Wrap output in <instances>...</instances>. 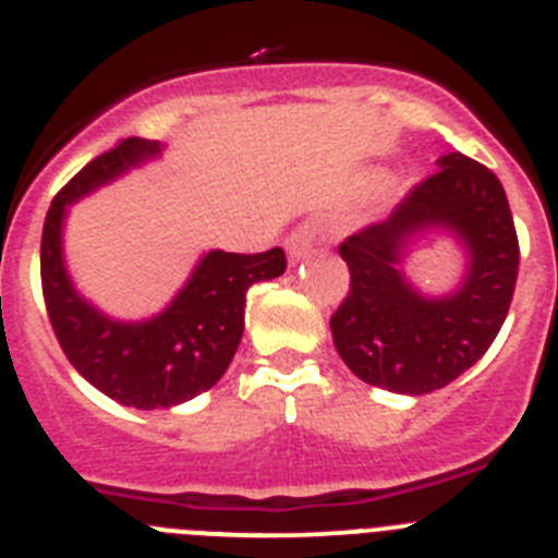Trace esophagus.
Instances as JSON below:
<instances>
[{
	"instance_id": "obj_1",
	"label": "esophagus",
	"mask_w": 558,
	"mask_h": 558,
	"mask_svg": "<svg viewBox=\"0 0 558 558\" xmlns=\"http://www.w3.org/2000/svg\"><path fill=\"white\" fill-rule=\"evenodd\" d=\"M314 235H316V225L305 222L300 225L289 239H286V255H289L291 264H298L300 258H305V253H308L311 244H314Z\"/></svg>"
}]
</instances>
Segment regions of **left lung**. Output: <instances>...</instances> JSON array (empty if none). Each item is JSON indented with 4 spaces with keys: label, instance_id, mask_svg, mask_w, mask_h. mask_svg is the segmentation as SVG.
<instances>
[{
    "label": "left lung",
    "instance_id": "obj_1",
    "mask_svg": "<svg viewBox=\"0 0 558 558\" xmlns=\"http://www.w3.org/2000/svg\"><path fill=\"white\" fill-rule=\"evenodd\" d=\"M436 167L386 222L339 247L350 291L330 316L333 344L350 373L398 395H428L470 369L498 336L517 283L520 247L500 180L461 153ZM430 232L465 255L462 280L441 295L402 272L410 244Z\"/></svg>",
    "mask_w": 558,
    "mask_h": 558
}]
</instances>
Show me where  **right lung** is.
Instances as JSON below:
<instances>
[{"label": "right lung", "instance_id": "add662e5", "mask_svg": "<svg viewBox=\"0 0 558 558\" xmlns=\"http://www.w3.org/2000/svg\"><path fill=\"white\" fill-rule=\"evenodd\" d=\"M167 144L128 138L99 155L52 199L41 235V283L60 348L94 389L130 409H172L228 373L244 333L247 289L286 272L283 250L235 255L208 250L158 314L119 319L85 298L69 272V208L102 185L158 160Z\"/></svg>", "mask_w": 558, "mask_h": 558}]
</instances>
